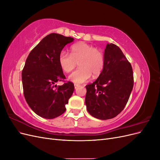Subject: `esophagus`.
<instances>
[{
	"label": "esophagus",
	"instance_id": "1",
	"mask_svg": "<svg viewBox=\"0 0 160 160\" xmlns=\"http://www.w3.org/2000/svg\"><path fill=\"white\" fill-rule=\"evenodd\" d=\"M74 86H75V89H77L79 88V87L80 86V85L79 84H77V83H75L74 84Z\"/></svg>",
	"mask_w": 160,
	"mask_h": 160
}]
</instances>
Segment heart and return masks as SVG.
I'll list each match as a JSON object with an SVG mask.
<instances>
[{
  "instance_id": "obj_1",
  "label": "heart",
  "mask_w": 160,
  "mask_h": 160,
  "mask_svg": "<svg viewBox=\"0 0 160 160\" xmlns=\"http://www.w3.org/2000/svg\"><path fill=\"white\" fill-rule=\"evenodd\" d=\"M58 61L62 70L70 72L77 65L79 68L69 76L71 81L82 83L93 77L99 76L104 67V56L100 50L88 43L81 42L71 47V54L62 50L58 57Z\"/></svg>"
}]
</instances>
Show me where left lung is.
I'll return each mask as SVG.
<instances>
[{
  "label": "left lung",
  "mask_w": 160,
  "mask_h": 160,
  "mask_svg": "<svg viewBox=\"0 0 160 160\" xmlns=\"http://www.w3.org/2000/svg\"><path fill=\"white\" fill-rule=\"evenodd\" d=\"M104 61L98 78L85 86L87 109L93 117L102 120L112 119L122 112L133 87L132 67L118 46L107 45Z\"/></svg>",
  "instance_id": "8db88e82"
}]
</instances>
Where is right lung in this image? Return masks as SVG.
Wrapping results in <instances>:
<instances>
[{
	"label": "right lung",
	"mask_w": 160,
	"mask_h": 160,
	"mask_svg": "<svg viewBox=\"0 0 160 160\" xmlns=\"http://www.w3.org/2000/svg\"><path fill=\"white\" fill-rule=\"evenodd\" d=\"M73 39L51 33L42 38L26 60L22 71L23 93L31 109L40 117L53 119L62 115L73 93L74 84L65 81L58 61L60 52ZM59 81L65 83L57 87Z\"/></svg>",
	"instance_id": "obj_1"
}]
</instances>
